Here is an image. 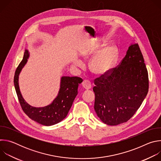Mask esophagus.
Masks as SVG:
<instances>
[{
  "mask_svg": "<svg viewBox=\"0 0 161 161\" xmlns=\"http://www.w3.org/2000/svg\"><path fill=\"white\" fill-rule=\"evenodd\" d=\"M82 86L85 90H89V89L91 88V86H92L91 83L88 80H85L82 83Z\"/></svg>",
  "mask_w": 161,
  "mask_h": 161,
  "instance_id": "obj_1",
  "label": "esophagus"
}]
</instances>
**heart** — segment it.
<instances>
[{"label": "heart", "instance_id": "obj_1", "mask_svg": "<svg viewBox=\"0 0 161 161\" xmlns=\"http://www.w3.org/2000/svg\"><path fill=\"white\" fill-rule=\"evenodd\" d=\"M117 57V50L113 45L102 50L90 63V69L94 74L102 76L108 73L112 68ZM75 65L78 67L81 66L80 62H76Z\"/></svg>", "mask_w": 161, "mask_h": 161}]
</instances>
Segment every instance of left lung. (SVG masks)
I'll return each instance as SVG.
<instances>
[{
    "label": "left lung",
    "instance_id": "1",
    "mask_svg": "<svg viewBox=\"0 0 161 161\" xmlns=\"http://www.w3.org/2000/svg\"><path fill=\"white\" fill-rule=\"evenodd\" d=\"M94 109L104 124L128 121L148 91V71L138 44H131L120 65L95 80Z\"/></svg>",
    "mask_w": 161,
    "mask_h": 161
}]
</instances>
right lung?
I'll list each match as a JSON object with an SVG mask.
<instances>
[{
  "label": "right lung",
  "mask_w": 161,
  "mask_h": 161,
  "mask_svg": "<svg viewBox=\"0 0 161 161\" xmlns=\"http://www.w3.org/2000/svg\"><path fill=\"white\" fill-rule=\"evenodd\" d=\"M29 57V52L25 50L24 58L18 66L14 77V85L21 108L30 119L41 125L50 126L57 124L67 115L78 94V85L83 80L76 76H62L58 93L51 104L44 107L31 106L23 97L19 86V75Z\"/></svg>",
  "instance_id": "1"
}]
</instances>
